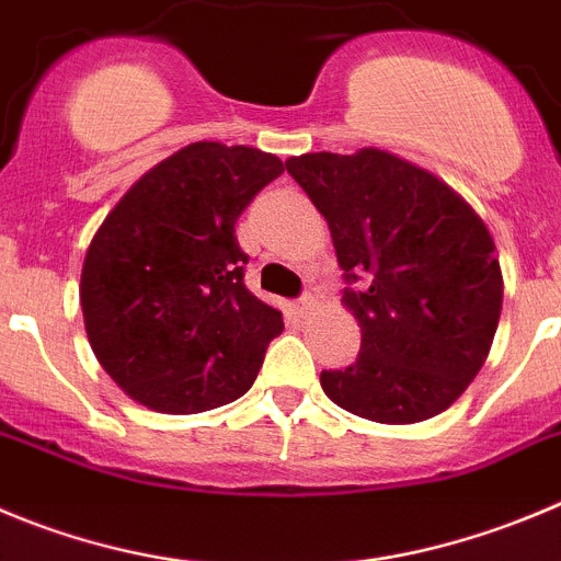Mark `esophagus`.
I'll list each match as a JSON object with an SVG mask.
<instances>
[{
    "mask_svg": "<svg viewBox=\"0 0 561 561\" xmlns=\"http://www.w3.org/2000/svg\"><path fill=\"white\" fill-rule=\"evenodd\" d=\"M312 310H316V298L312 296H301L296 305H293V312H296L298 318H307Z\"/></svg>",
    "mask_w": 561,
    "mask_h": 561,
    "instance_id": "esophagus-1",
    "label": "esophagus"
}]
</instances>
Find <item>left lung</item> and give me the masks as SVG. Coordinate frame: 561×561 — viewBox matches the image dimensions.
Here are the masks:
<instances>
[{
    "label": "left lung",
    "instance_id": "obj_1",
    "mask_svg": "<svg viewBox=\"0 0 561 561\" xmlns=\"http://www.w3.org/2000/svg\"><path fill=\"white\" fill-rule=\"evenodd\" d=\"M287 174L327 218L363 329L357 363L323 370L343 410L376 423L439 415L484 365L504 279L476 209L439 176L381 149L290 157Z\"/></svg>",
    "mask_w": 561,
    "mask_h": 561
}]
</instances>
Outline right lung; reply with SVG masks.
<instances>
[{
    "instance_id": "right-lung-1",
    "label": "right lung",
    "mask_w": 561,
    "mask_h": 561,
    "mask_svg": "<svg viewBox=\"0 0 561 561\" xmlns=\"http://www.w3.org/2000/svg\"><path fill=\"white\" fill-rule=\"evenodd\" d=\"M285 162L198 140L146 171L88 245L80 301L91 348L129 399L193 415L240 399L285 329L243 282L234 221Z\"/></svg>"
}]
</instances>
